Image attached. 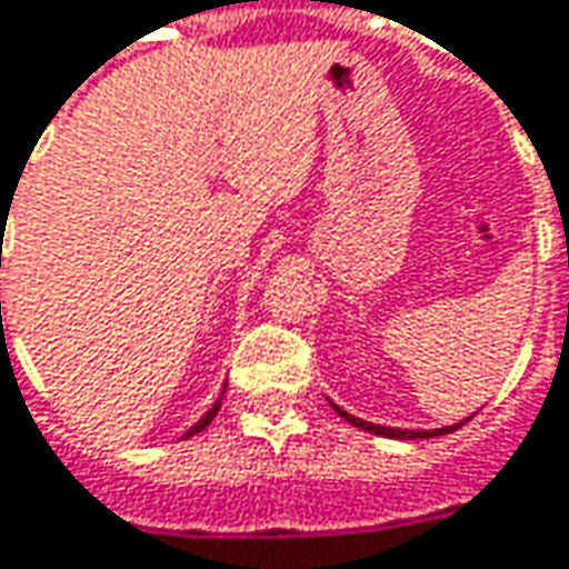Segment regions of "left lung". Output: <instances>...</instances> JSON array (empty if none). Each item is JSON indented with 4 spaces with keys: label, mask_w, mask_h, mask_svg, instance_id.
Returning a JSON list of instances; mask_svg holds the SVG:
<instances>
[{
    "label": "left lung",
    "mask_w": 569,
    "mask_h": 569,
    "mask_svg": "<svg viewBox=\"0 0 569 569\" xmlns=\"http://www.w3.org/2000/svg\"><path fill=\"white\" fill-rule=\"evenodd\" d=\"M337 408V405H333ZM337 415L346 418L352 427H359V430H369V433H379V437H395V440H421V437H443V433H450V430H457V427L463 425H450V427H437V430H401V427H382V425H369V421H362V418H352V415H346L343 408H337Z\"/></svg>",
    "instance_id": "left-lung-1"
}]
</instances>
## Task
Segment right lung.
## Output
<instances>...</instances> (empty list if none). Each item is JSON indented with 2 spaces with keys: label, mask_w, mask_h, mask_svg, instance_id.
I'll list each match as a JSON object with an SVG mask.
<instances>
[{
  "label": "right lung",
  "mask_w": 569,
  "mask_h": 569,
  "mask_svg": "<svg viewBox=\"0 0 569 569\" xmlns=\"http://www.w3.org/2000/svg\"><path fill=\"white\" fill-rule=\"evenodd\" d=\"M220 405H223V391H220V398L213 401V408H210V411H207V415H203V418H200L197 425L190 427V430H187L183 437H193V433H200L203 427H210V421H213V418H217V411H220Z\"/></svg>",
  "instance_id": "right-lung-1"
}]
</instances>
